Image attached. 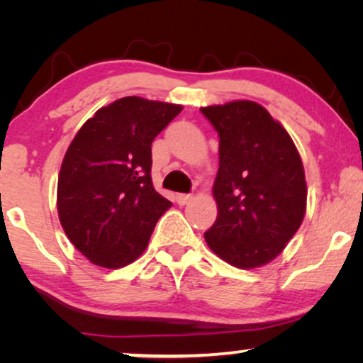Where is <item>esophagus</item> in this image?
Instances as JSON below:
<instances>
[{"instance_id": "obj_1", "label": "esophagus", "mask_w": 363, "mask_h": 363, "mask_svg": "<svg viewBox=\"0 0 363 363\" xmlns=\"http://www.w3.org/2000/svg\"><path fill=\"white\" fill-rule=\"evenodd\" d=\"M191 195H183V193H180V195H177V203L180 206H183V205H186V203H190L191 201Z\"/></svg>"}]
</instances>
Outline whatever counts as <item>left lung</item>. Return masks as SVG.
<instances>
[{
	"instance_id": "left-lung-1",
	"label": "left lung",
	"mask_w": 363,
	"mask_h": 363,
	"mask_svg": "<svg viewBox=\"0 0 363 363\" xmlns=\"http://www.w3.org/2000/svg\"><path fill=\"white\" fill-rule=\"evenodd\" d=\"M201 112L220 135L213 185L218 218L205 241L228 264L261 267L284 251L304 220L301 155L286 128L257 102L233 101Z\"/></svg>"
}]
</instances>
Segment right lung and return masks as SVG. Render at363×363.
<instances>
[{"mask_svg":"<svg viewBox=\"0 0 363 363\" xmlns=\"http://www.w3.org/2000/svg\"><path fill=\"white\" fill-rule=\"evenodd\" d=\"M178 104L122 97L99 108L72 138L57 180V215L92 264L118 269L147 250L172 203L152 183V142Z\"/></svg>","mask_w":363,"mask_h":363,"instance_id":"right-lung-1","label":"right lung"}]
</instances>
